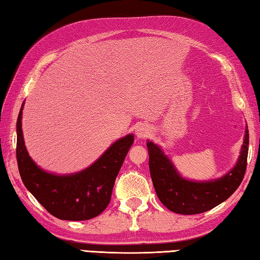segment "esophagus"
<instances>
[{
	"instance_id": "esophagus-1",
	"label": "esophagus",
	"mask_w": 260,
	"mask_h": 260,
	"mask_svg": "<svg viewBox=\"0 0 260 260\" xmlns=\"http://www.w3.org/2000/svg\"><path fill=\"white\" fill-rule=\"evenodd\" d=\"M148 134H149V128L144 125H141L138 127V128H136V135H138V138H140V139L146 138Z\"/></svg>"
}]
</instances>
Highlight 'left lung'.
Returning a JSON list of instances; mask_svg holds the SVG:
<instances>
[{"label":"left lung","mask_w":260,"mask_h":260,"mask_svg":"<svg viewBox=\"0 0 260 260\" xmlns=\"http://www.w3.org/2000/svg\"><path fill=\"white\" fill-rule=\"evenodd\" d=\"M248 146L246 127L241 155L234 169L220 179L197 182L183 179L161 149L148 141L149 169L158 199L167 209L179 214H197L213 209L233 195L243 180Z\"/></svg>","instance_id":"obj_1"}]
</instances>
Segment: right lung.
Masks as SVG:
<instances>
[{"label": "right lung", "instance_id": "obj_1", "mask_svg": "<svg viewBox=\"0 0 260 260\" xmlns=\"http://www.w3.org/2000/svg\"><path fill=\"white\" fill-rule=\"evenodd\" d=\"M24 105V104H23ZM17 119V162L25 187L48 212L60 220H88L98 217L109 205L114 181L134 142L128 134L118 140L96 160L81 172L57 175L48 173L32 160L26 150L21 114Z\"/></svg>", "mask_w": 260, "mask_h": 260}]
</instances>
